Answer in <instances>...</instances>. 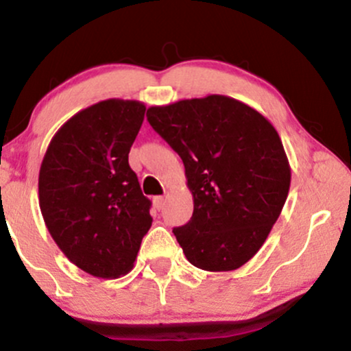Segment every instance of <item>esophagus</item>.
I'll return each instance as SVG.
<instances>
[{
	"label": "esophagus",
	"mask_w": 351,
	"mask_h": 351,
	"mask_svg": "<svg viewBox=\"0 0 351 351\" xmlns=\"http://www.w3.org/2000/svg\"><path fill=\"white\" fill-rule=\"evenodd\" d=\"M153 203H155L156 209H162L165 206V196H155V198H153Z\"/></svg>",
	"instance_id": "1"
}]
</instances>
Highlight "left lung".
Here are the masks:
<instances>
[{
    "label": "left lung",
    "instance_id": "8db88e82",
    "mask_svg": "<svg viewBox=\"0 0 351 351\" xmlns=\"http://www.w3.org/2000/svg\"><path fill=\"white\" fill-rule=\"evenodd\" d=\"M147 120L183 160L195 209L173 234L186 259L203 271L239 269L267 239L289 195L277 130L226 95L150 107Z\"/></svg>",
    "mask_w": 351,
    "mask_h": 351
}]
</instances>
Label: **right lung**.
Segmentation results:
<instances>
[{
	"label": "right lung",
	"instance_id": "obj_1",
	"mask_svg": "<svg viewBox=\"0 0 351 351\" xmlns=\"http://www.w3.org/2000/svg\"><path fill=\"white\" fill-rule=\"evenodd\" d=\"M147 107L108 99L67 120L39 170L47 231L79 269L100 279L132 271L152 226V201L128 165Z\"/></svg>",
	"mask_w": 351,
	"mask_h": 351
}]
</instances>
